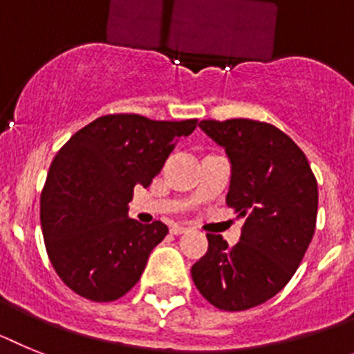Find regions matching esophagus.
Returning <instances> with one entry per match:
<instances>
[{
	"label": "esophagus",
	"mask_w": 354,
	"mask_h": 354,
	"mask_svg": "<svg viewBox=\"0 0 354 354\" xmlns=\"http://www.w3.org/2000/svg\"><path fill=\"white\" fill-rule=\"evenodd\" d=\"M187 230H189V228H185V226H180V224H174L173 228H171V233H173V235H181V233H185Z\"/></svg>",
	"instance_id": "34e87169"
}]
</instances>
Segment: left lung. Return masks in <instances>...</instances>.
<instances>
[{"label":"left lung","instance_id":"left-lung-1","mask_svg":"<svg viewBox=\"0 0 354 354\" xmlns=\"http://www.w3.org/2000/svg\"><path fill=\"white\" fill-rule=\"evenodd\" d=\"M232 162L228 207L245 217L233 248L207 233L208 251L190 274L215 308L241 312L262 305L290 281L317 221V180L305 153L269 122H199Z\"/></svg>","mask_w":354,"mask_h":354}]
</instances>
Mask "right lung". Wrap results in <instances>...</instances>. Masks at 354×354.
<instances>
[{"label": "right lung", "mask_w": 354, "mask_h": 354, "mask_svg": "<svg viewBox=\"0 0 354 354\" xmlns=\"http://www.w3.org/2000/svg\"><path fill=\"white\" fill-rule=\"evenodd\" d=\"M198 119L153 121L109 113L76 131L51 162L41 194L42 235L51 266L85 299L109 303L131 290L167 235L160 221L128 217L133 187H147Z\"/></svg>", "instance_id": "1"}]
</instances>
